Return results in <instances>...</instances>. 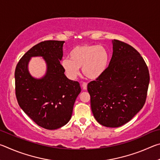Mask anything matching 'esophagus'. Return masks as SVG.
<instances>
[{
	"label": "esophagus",
	"instance_id": "obj_1",
	"mask_svg": "<svg viewBox=\"0 0 160 160\" xmlns=\"http://www.w3.org/2000/svg\"><path fill=\"white\" fill-rule=\"evenodd\" d=\"M82 87L83 88V90H87V88H88V83L84 82L82 84Z\"/></svg>",
	"mask_w": 160,
	"mask_h": 160
}]
</instances>
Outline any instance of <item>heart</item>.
Listing matches in <instances>:
<instances>
[{
	"instance_id": "1",
	"label": "heart",
	"mask_w": 160,
	"mask_h": 160,
	"mask_svg": "<svg viewBox=\"0 0 160 160\" xmlns=\"http://www.w3.org/2000/svg\"><path fill=\"white\" fill-rule=\"evenodd\" d=\"M69 58H64L61 66L66 75L75 79L82 68L83 75L89 79L95 80L104 73L108 66L109 56L100 45H82L72 48Z\"/></svg>"
}]
</instances>
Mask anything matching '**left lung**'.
Wrapping results in <instances>:
<instances>
[{
	"label": "left lung",
	"instance_id": "1",
	"mask_svg": "<svg viewBox=\"0 0 160 160\" xmlns=\"http://www.w3.org/2000/svg\"><path fill=\"white\" fill-rule=\"evenodd\" d=\"M104 73L88 85L92 112L101 125L116 128L131 121L144 106L150 82L148 68L138 51L114 39Z\"/></svg>",
	"mask_w": 160,
	"mask_h": 160
}]
</instances>
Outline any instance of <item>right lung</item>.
<instances>
[{"mask_svg":"<svg viewBox=\"0 0 160 160\" xmlns=\"http://www.w3.org/2000/svg\"><path fill=\"white\" fill-rule=\"evenodd\" d=\"M64 41L48 40L34 46L20 58L15 71V95L19 106L38 126L48 130L63 126L71 118L81 88L64 74L60 61ZM42 56L48 71L42 79L32 78L27 66L30 58Z\"/></svg>","mask_w":160,"mask_h":160,"instance_id":"1","label":"right lung"}]
</instances>
